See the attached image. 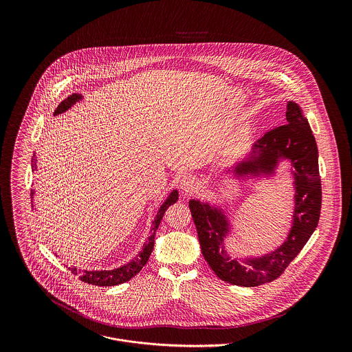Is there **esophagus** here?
Listing matches in <instances>:
<instances>
[{"label": "esophagus", "mask_w": 352, "mask_h": 352, "mask_svg": "<svg viewBox=\"0 0 352 352\" xmlns=\"http://www.w3.org/2000/svg\"><path fill=\"white\" fill-rule=\"evenodd\" d=\"M179 186L183 190V192L186 194H192L197 188H198V182L194 176L191 175H186L179 180Z\"/></svg>", "instance_id": "1"}]
</instances>
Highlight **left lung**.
I'll return each instance as SVG.
<instances>
[{
    "instance_id": "left-lung-1",
    "label": "left lung",
    "mask_w": 352,
    "mask_h": 352,
    "mask_svg": "<svg viewBox=\"0 0 352 352\" xmlns=\"http://www.w3.org/2000/svg\"><path fill=\"white\" fill-rule=\"evenodd\" d=\"M286 119V124L265 133L252 145L247 158L232 166L236 177H271L280 161H290L296 206L290 232L280 247L263 256L245 257L243 261L232 258L223 243L232 229L225 210L197 199L190 201L203 257L215 275L230 285L256 287L275 280L297 257L317 228L321 210L317 144L297 102L287 101Z\"/></svg>"
}]
</instances>
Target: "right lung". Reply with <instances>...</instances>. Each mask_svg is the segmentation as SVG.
<instances>
[{
  "label": "right lung",
  "instance_id": "add662e5",
  "mask_svg": "<svg viewBox=\"0 0 352 352\" xmlns=\"http://www.w3.org/2000/svg\"><path fill=\"white\" fill-rule=\"evenodd\" d=\"M82 100V95L80 94H73L70 96H67L63 101H60V104L56 107V109L54 111V116L55 115H59L65 111H67L72 105H74L77 101ZM36 170V158H35V154L32 157V172ZM34 194L35 191H31V197L34 198ZM179 199V192L177 190H173L166 201H164L161 204V207L158 208V212L151 223V236L148 237L146 243L144 244V248L142 251L138 253V256L135 258H133L131 261H129L127 264L122 265V267H118V268H113V270H77L76 267H72L69 268L73 274L78 275L80 279L85 283H89V285H95V286H116V285H120V283H124L127 280H130L131 278H134L142 268L144 265L148 263L149 260V256H151V251H153V247H154V236H155V232L158 229V225L164 217V212L166 211V208L176 203Z\"/></svg>",
  "mask_w": 352,
  "mask_h": 352
}]
</instances>
